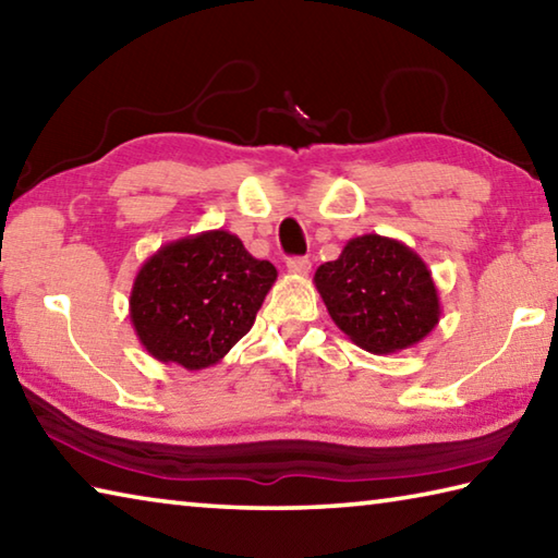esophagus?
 Returning <instances> with one entry per match:
<instances>
[{
    "label": "esophagus",
    "mask_w": 558,
    "mask_h": 558,
    "mask_svg": "<svg viewBox=\"0 0 558 558\" xmlns=\"http://www.w3.org/2000/svg\"><path fill=\"white\" fill-rule=\"evenodd\" d=\"M310 268H313L310 258H290L288 260V272H292V276H307Z\"/></svg>",
    "instance_id": "obj_1"
}]
</instances>
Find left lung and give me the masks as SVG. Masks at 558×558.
<instances>
[{"label": "left lung", "mask_w": 558, "mask_h": 558, "mask_svg": "<svg viewBox=\"0 0 558 558\" xmlns=\"http://www.w3.org/2000/svg\"><path fill=\"white\" fill-rule=\"evenodd\" d=\"M315 288L335 325L372 354L418 344L440 319L426 263L405 243L379 233L347 241L337 260L317 268Z\"/></svg>", "instance_id": "left-lung-1"}]
</instances>
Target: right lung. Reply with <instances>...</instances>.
I'll use <instances>...</instances> for the list:
<instances>
[{
	"label": "right lung",
	"mask_w": 558,
	"mask_h": 558,
	"mask_svg": "<svg viewBox=\"0 0 558 558\" xmlns=\"http://www.w3.org/2000/svg\"><path fill=\"white\" fill-rule=\"evenodd\" d=\"M276 278V266L253 258L239 235L223 229L184 235L137 270L130 323L159 362L199 372L248 332Z\"/></svg>",
	"instance_id": "obj_1"
}]
</instances>
